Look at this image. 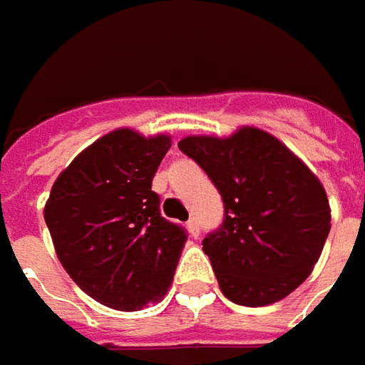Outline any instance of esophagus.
<instances>
[{
    "label": "esophagus",
    "mask_w": 365,
    "mask_h": 365,
    "mask_svg": "<svg viewBox=\"0 0 365 365\" xmlns=\"http://www.w3.org/2000/svg\"><path fill=\"white\" fill-rule=\"evenodd\" d=\"M185 229H187V232H190V237H198L200 235V225H198V220L196 218H190L187 222H185Z\"/></svg>",
    "instance_id": "34e87169"
}]
</instances>
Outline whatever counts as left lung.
<instances>
[{"label": "left lung", "mask_w": 365, "mask_h": 365, "mask_svg": "<svg viewBox=\"0 0 365 365\" xmlns=\"http://www.w3.org/2000/svg\"><path fill=\"white\" fill-rule=\"evenodd\" d=\"M178 147L222 196L225 220L202 241L230 302L265 307L312 272L331 230L319 178L276 136L243 126L229 138L185 136Z\"/></svg>", "instance_id": "left-lung-1"}]
</instances>
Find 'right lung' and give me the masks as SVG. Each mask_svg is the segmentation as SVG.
Segmentation results:
<instances>
[{
	"instance_id": "add662e5",
	"label": "right lung",
	"mask_w": 365,
	"mask_h": 365,
	"mask_svg": "<svg viewBox=\"0 0 365 365\" xmlns=\"http://www.w3.org/2000/svg\"><path fill=\"white\" fill-rule=\"evenodd\" d=\"M171 138L118 128L71 161L51 190L44 220L58 262L103 307L136 310L163 300L185 230L159 212L151 190Z\"/></svg>"
}]
</instances>
